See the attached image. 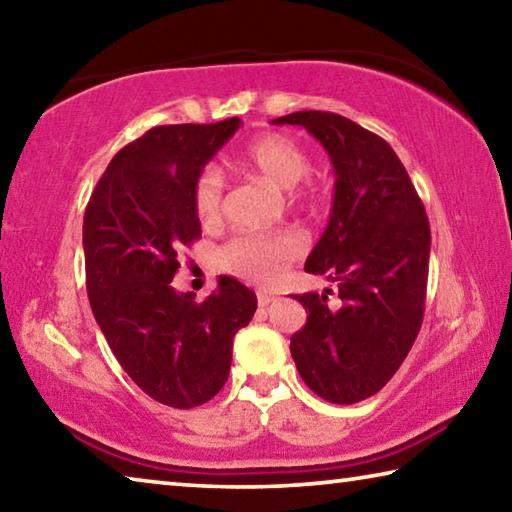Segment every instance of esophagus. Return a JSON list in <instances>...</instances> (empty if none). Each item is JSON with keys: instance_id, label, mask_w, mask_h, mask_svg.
<instances>
[{"instance_id": "34e87169", "label": "esophagus", "mask_w": 512, "mask_h": 512, "mask_svg": "<svg viewBox=\"0 0 512 512\" xmlns=\"http://www.w3.org/2000/svg\"><path fill=\"white\" fill-rule=\"evenodd\" d=\"M277 298L273 296V293H266V291H259L257 293V305L259 307H268V305H271V302H275Z\"/></svg>"}]
</instances>
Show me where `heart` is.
I'll return each mask as SVG.
<instances>
[{"label":"heart","mask_w":512,"mask_h":512,"mask_svg":"<svg viewBox=\"0 0 512 512\" xmlns=\"http://www.w3.org/2000/svg\"><path fill=\"white\" fill-rule=\"evenodd\" d=\"M246 171L264 178L273 187L287 189L293 203L307 201L309 189L300 185L311 171V160L302 146L287 135L268 133L250 142L239 155ZM192 207L196 219L207 228L221 223L223 216V176L216 167H203L192 185ZM305 253V239L296 230L246 232L230 239L219 250V268L244 282H277L291 262Z\"/></svg>","instance_id":"heart-1"}]
</instances>
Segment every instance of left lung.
<instances>
[{
    "instance_id": "1",
    "label": "left lung",
    "mask_w": 512,
    "mask_h": 512,
    "mask_svg": "<svg viewBox=\"0 0 512 512\" xmlns=\"http://www.w3.org/2000/svg\"><path fill=\"white\" fill-rule=\"evenodd\" d=\"M302 126L334 167L329 223L305 271L339 284L293 296L307 323L291 336L305 384L332 404H354L388 384L420 332L431 230L418 192L391 144L336 112L302 110L273 119Z\"/></svg>"
}]
</instances>
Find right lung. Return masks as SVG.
I'll return each instance as SVG.
<instances>
[{"instance_id":"add662e5","label":"right lung","mask_w":512,"mask_h":512,"mask_svg":"<svg viewBox=\"0 0 512 512\" xmlns=\"http://www.w3.org/2000/svg\"><path fill=\"white\" fill-rule=\"evenodd\" d=\"M239 126L230 117L151 128L110 160L85 207L92 314L128 377L173 409H194L221 391L232 339L257 309L255 293L228 275L203 302L171 287L180 250L201 237L196 173Z\"/></svg>"}]
</instances>
